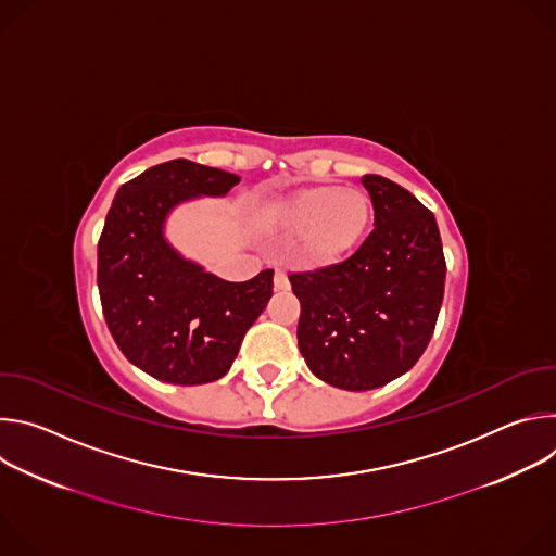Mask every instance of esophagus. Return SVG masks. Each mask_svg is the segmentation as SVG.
<instances>
[{"mask_svg":"<svg viewBox=\"0 0 556 556\" xmlns=\"http://www.w3.org/2000/svg\"><path fill=\"white\" fill-rule=\"evenodd\" d=\"M275 290H288L290 288V281H288V275L281 270V268H277L275 270Z\"/></svg>","mask_w":556,"mask_h":556,"instance_id":"1","label":"esophagus"}]
</instances>
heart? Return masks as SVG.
I'll use <instances>...</instances> for the list:
<instances>
[{
  "label": "heart",
  "instance_id": "heart-1",
  "mask_svg": "<svg viewBox=\"0 0 556 556\" xmlns=\"http://www.w3.org/2000/svg\"><path fill=\"white\" fill-rule=\"evenodd\" d=\"M275 222L301 232V255L314 266H330L348 257L369 226L371 202L358 189H339L334 185L307 187L273 211Z\"/></svg>",
  "mask_w": 556,
  "mask_h": 556
}]
</instances>
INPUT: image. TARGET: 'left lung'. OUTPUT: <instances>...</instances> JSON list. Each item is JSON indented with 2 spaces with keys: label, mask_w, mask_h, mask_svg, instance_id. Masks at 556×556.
Here are the masks:
<instances>
[{
  "label": "left lung",
  "mask_w": 556,
  "mask_h": 556,
  "mask_svg": "<svg viewBox=\"0 0 556 556\" xmlns=\"http://www.w3.org/2000/svg\"><path fill=\"white\" fill-rule=\"evenodd\" d=\"M374 230L341 264L292 273L299 350L314 376L367 391L409 371L427 350L444 296L446 262L433 213L407 189L363 176Z\"/></svg>",
  "instance_id": "left-lung-1"
}]
</instances>
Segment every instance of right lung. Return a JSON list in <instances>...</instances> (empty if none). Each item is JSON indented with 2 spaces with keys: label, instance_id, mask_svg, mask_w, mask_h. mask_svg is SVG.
Masks as SVG:
<instances>
[{
  "label": "right lung",
  "instance_id": "obj_1",
  "mask_svg": "<svg viewBox=\"0 0 556 556\" xmlns=\"http://www.w3.org/2000/svg\"><path fill=\"white\" fill-rule=\"evenodd\" d=\"M240 176L185 157L125 182L99 240L105 324L129 363L174 384L222 378L273 296V270L232 283L185 260L165 240L174 206L226 195Z\"/></svg>",
  "mask_w": 556,
  "mask_h": 556
}]
</instances>
